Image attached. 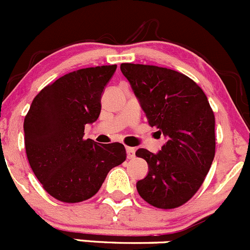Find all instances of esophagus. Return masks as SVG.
<instances>
[{"instance_id": "obj_1", "label": "esophagus", "mask_w": 250, "mask_h": 250, "mask_svg": "<svg viewBox=\"0 0 250 250\" xmlns=\"http://www.w3.org/2000/svg\"><path fill=\"white\" fill-rule=\"evenodd\" d=\"M125 151H127L128 160H133V158L135 157V148L134 147H129V146H127V147H125Z\"/></svg>"}]
</instances>
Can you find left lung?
<instances>
[{
	"mask_svg": "<svg viewBox=\"0 0 250 250\" xmlns=\"http://www.w3.org/2000/svg\"><path fill=\"white\" fill-rule=\"evenodd\" d=\"M148 125L165 135L157 153L135 152L147 162L137 183L143 200L172 209L186 203L203 184L215 155V117L206 94L191 78L153 65L121 64Z\"/></svg>",
	"mask_w": 250,
	"mask_h": 250,
	"instance_id": "obj_1",
	"label": "left lung"
}]
</instances>
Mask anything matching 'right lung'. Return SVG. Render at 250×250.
Wrapping results in <instances>:
<instances>
[{
  "mask_svg": "<svg viewBox=\"0 0 250 250\" xmlns=\"http://www.w3.org/2000/svg\"><path fill=\"white\" fill-rule=\"evenodd\" d=\"M117 65L70 72L35 97L24 120L26 156L43 188L57 200L77 203L99 191L107 173L125 160L122 144L83 139L98 120L102 95Z\"/></svg>",
  "mask_w": 250,
  "mask_h": 250,
  "instance_id": "add662e5",
  "label": "right lung"
}]
</instances>
